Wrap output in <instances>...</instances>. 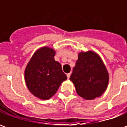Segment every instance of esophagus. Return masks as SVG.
Instances as JSON below:
<instances>
[{"instance_id":"1","label":"esophagus","mask_w":127,"mask_h":127,"mask_svg":"<svg viewBox=\"0 0 127 127\" xmlns=\"http://www.w3.org/2000/svg\"><path fill=\"white\" fill-rule=\"evenodd\" d=\"M71 73H68V74H66V76H67V78H68V79H69V77H70V76H71Z\"/></svg>"}]
</instances>
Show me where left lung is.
<instances>
[{"mask_svg":"<svg viewBox=\"0 0 127 127\" xmlns=\"http://www.w3.org/2000/svg\"><path fill=\"white\" fill-rule=\"evenodd\" d=\"M70 80L77 95L86 100L101 96L109 83V73L103 61L93 51L80 52Z\"/></svg>","mask_w":127,"mask_h":127,"instance_id":"8db88e82","label":"left lung"}]
</instances>
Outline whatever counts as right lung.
<instances>
[{
	"label": "right lung",
	"mask_w": 127,
	"mask_h": 127,
	"mask_svg": "<svg viewBox=\"0 0 127 127\" xmlns=\"http://www.w3.org/2000/svg\"><path fill=\"white\" fill-rule=\"evenodd\" d=\"M56 51L44 46L34 53L24 71V80L29 91L39 99L47 100L54 95L67 79L61 64L54 60Z\"/></svg>",
	"instance_id": "add662e5"
}]
</instances>
